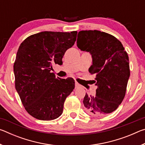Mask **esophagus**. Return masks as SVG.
<instances>
[{"label": "esophagus", "instance_id": "obj_1", "mask_svg": "<svg viewBox=\"0 0 145 145\" xmlns=\"http://www.w3.org/2000/svg\"><path fill=\"white\" fill-rule=\"evenodd\" d=\"M80 87H81V85H80L77 81H75V88H78Z\"/></svg>", "mask_w": 145, "mask_h": 145}]
</instances>
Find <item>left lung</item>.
Returning a JSON list of instances; mask_svg holds the SVG:
<instances>
[{
	"instance_id": "1",
	"label": "left lung",
	"mask_w": 145,
	"mask_h": 145,
	"mask_svg": "<svg viewBox=\"0 0 145 145\" xmlns=\"http://www.w3.org/2000/svg\"><path fill=\"white\" fill-rule=\"evenodd\" d=\"M77 43L78 48L92 55L89 72L95 75L98 86L95 96L86 93L85 111L93 116L111 113L125 96L130 77L128 54L114 36L97 30L78 32Z\"/></svg>"
}]
</instances>
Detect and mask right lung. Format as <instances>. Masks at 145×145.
Returning a JSON list of instances; mask_svg holds the SVG:
<instances>
[{"label": "right lung", "instance_id": "1", "mask_svg": "<svg viewBox=\"0 0 145 145\" xmlns=\"http://www.w3.org/2000/svg\"><path fill=\"white\" fill-rule=\"evenodd\" d=\"M77 34L41 32L19 46L13 66L15 88L27 112L36 119L50 121L59 117L66 99L75 88L72 78H56L51 71L54 65H62Z\"/></svg>", "mask_w": 145, "mask_h": 145}]
</instances>
